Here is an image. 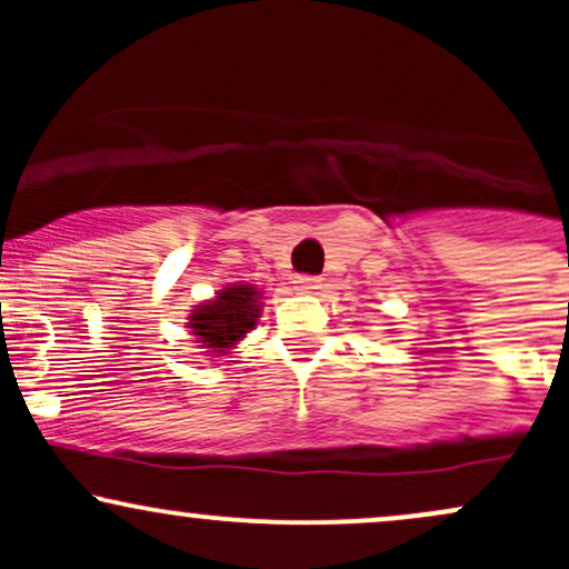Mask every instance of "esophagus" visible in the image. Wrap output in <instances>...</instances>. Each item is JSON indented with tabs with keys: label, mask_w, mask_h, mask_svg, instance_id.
<instances>
[{
	"label": "esophagus",
	"mask_w": 569,
	"mask_h": 569,
	"mask_svg": "<svg viewBox=\"0 0 569 569\" xmlns=\"http://www.w3.org/2000/svg\"><path fill=\"white\" fill-rule=\"evenodd\" d=\"M293 289L302 293H312L321 289V278L318 276H297L293 278Z\"/></svg>",
	"instance_id": "obj_1"
}]
</instances>
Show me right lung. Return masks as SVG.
<instances>
[{
	"instance_id": "1",
	"label": "right lung",
	"mask_w": 569,
	"mask_h": 569,
	"mask_svg": "<svg viewBox=\"0 0 569 569\" xmlns=\"http://www.w3.org/2000/svg\"><path fill=\"white\" fill-rule=\"evenodd\" d=\"M259 291L253 286H230L211 302L198 305L189 316V329L202 342V348L213 352L230 350L248 329L257 326Z\"/></svg>"
}]
</instances>
